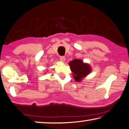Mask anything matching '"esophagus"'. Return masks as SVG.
Wrapping results in <instances>:
<instances>
[{
  "label": "esophagus",
  "mask_w": 129,
  "mask_h": 129,
  "mask_svg": "<svg viewBox=\"0 0 129 129\" xmlns=\"http://www.w3.org/2000/svg\"><path fill=\"white\" fill-rule=\"evenodd\" d=\"M65 59H66V58H65L64 56H60V60L61 62H64L65 61Z\"/></svg>",
  "instance_id": "34e87169"
}]
</instances>
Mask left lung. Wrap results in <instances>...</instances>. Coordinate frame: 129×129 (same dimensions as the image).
<instances>
[{"mask_svg":"<svg viewBox=\"0 0 129 129\" xmlns=\"http://www.w3.org/2000/svg\"><path fill=\"white\" fill-rule=\"evenodd\" d=\"M72 71L73 78L76 82H80L83 78L89 75L92 71V67L89 64L84 63L81 59H74L69 63Z\"/></svg>","mask_w":129,"mask_h":129,"instance_id":"1","label":"left lung"}]
</instances>
